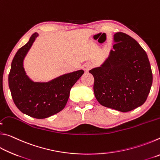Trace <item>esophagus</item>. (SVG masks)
Instances as JSON below:
<instances>
[{
	"instance_id": "obj_1",
	"label": "esophagus",
	"mask_w": 160,
	"mask_h": 160,
	"mask_svg": "<svg viewBox=\"0 0 160 160\" xmlns=\"http://www.w3.org/2000/svg\"><path fill=\"white\" fill-rule=\"evenodd\" d=\"M92 67V65L91 63H86L83 66V69L85 70V71H88L89 70H90L91 68Z\"/></svg>"
}]
</instances>
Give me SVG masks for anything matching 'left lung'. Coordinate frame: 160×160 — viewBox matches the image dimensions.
I'll list each match as a JSON object with an SVG mask.
<instances>
[{"instance_id": "obj_1", "label": "left lung", "mask_w": 160, "mask_h": 160, "mask_svg": "<svg viewBox=\"0 0 160 160\" xmlns=\"http://www.w3.org/2000/svg\"><path fill=\"white\" fill-rule=\"evenodd\" d=\"M113 40L108 58L89 72L94 76V92L99 104L127 112L146 101L152 73L147 53L134 39L117 32Z\"/></svg>"}]
</instances>
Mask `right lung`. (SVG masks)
I'll list each match as a JSON object with an SVG mask.
<instances>
[{"label": "right lung", "mask_w": 160, "mask_h": 160, "mask_svg": "<svg viewBox=\"0 0 160 160\" xmlns=\"http://www.w3.org/2000/svg\"><path fill=\"white\" fill-rule=\"evenodd\" d=\"M37 32L18 51L8 75V85L16 107L23 113L35 118H45L64 109L70 91L84 70L61 75L48 82H34L26 75L23 61L38 37Z\"/></svg>", "instance_id": "add662e5"}]
</instances>
